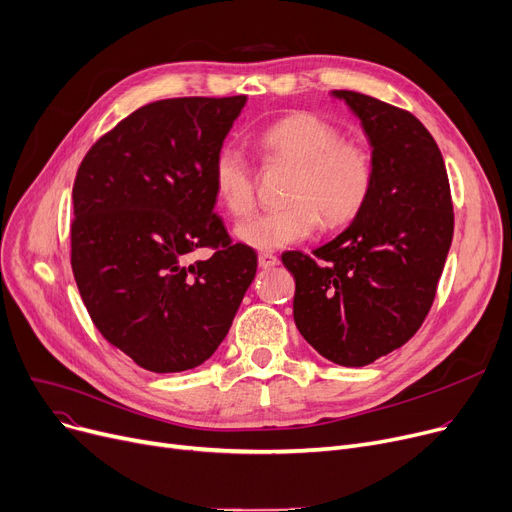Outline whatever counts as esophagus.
<instances>
[{"label": "esophagus", "mask_w": 512, "mask_h": 512, "mask_svg": "<svg viewBox=\"0 0 512 512\" xmlns=\"http://www.w3.org/2000/svg\"><path fill=\"white\" fill-rule=\"evenodd\" d=\"M277 264H279V258L275 254H271V252H262L258 256V266H260V269H273V266H277Z\"/></svg>", "instance_id": "1"}]
</instances>
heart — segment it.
<instances>
[{"mask_svg": "<svg viewBox=\"0 0 512 512\" xmlns=\"http://www.w3.org/2000/svg\"><path fill=\"white\" fill-rule=\"evenodd\" d=\"M258 152L269 166H289L285 202L275 212L237 225L235 235L254 250H279L308 239L319 221L327 229L344 227L367 206L375 164L354 141H344L329 120L312 112H291L260 131ZM216 200L231 216H248L256 206L250 160L237 148H223L212 164Z\"/></svg>", "mask_w": 512, "mask_h": 512, "instance_id": "b5f03b06", "label": "heart"}]
</instances>
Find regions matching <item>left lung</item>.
Listing matches in <instances>:
<instances>
[{
	"label": "left lung",
	"instance_id": "obj_1",
	"mask_svg": "<svg viewBox=\"0 0 512 512\" xmlns=\"http://www.w3.org/2000/svg\"><path fill=\"white\" fill-rule=\"evenodd\" d=\"M344 100L367 135L375 183L362 212L310 258L281 256L296 279L294 321L342 367H364L404 346L433 304L452 243L446 164L421 120L356 91Z\"/></svg>",
	"mask_w": 512,
	"mask_h": 512
}]
</instances>
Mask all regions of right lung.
<instances>
[{
  "mask_svg": "<svg viewBox=\"0 0 512 512\" xmlns=\"http://www.w3.org/2000/svg\"><path fill=\"white\" fill-rule=\"evenodd\" d=\"M246 95L175 97L135 110L83 158L70 262L108 342L141 369H196L221 346L258 256L214 214L212 164ZM212 247L206 261L188 254Z\"/></svg>",
  "mask_w": 512,
  "mask_h": 512,
  "instance_id": "1",
  "label": "right lung"
}]
</instances>
